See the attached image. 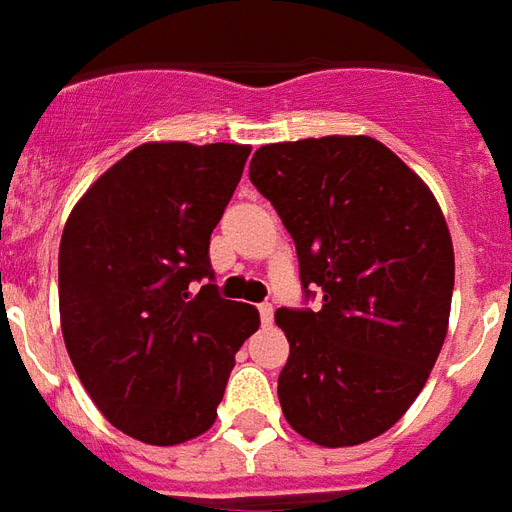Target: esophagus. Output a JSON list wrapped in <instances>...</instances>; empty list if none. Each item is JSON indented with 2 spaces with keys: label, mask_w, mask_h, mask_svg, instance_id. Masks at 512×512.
Here are the masks:
<instances>
[{
  "label": "esophagus",
  "mask_w": 512,
  "mask_h": 512,
  "mask_svg": "<svg viewBox=\"0 0 512 512\" xmlns=\"http://www.w3.org/2000/svg\"><path fill=\"white\" fill-rule=\"evenodd\" d=\"M259 314L264 325H272V320H275V309H272V304H261Z\"/></svg>",
  "instance_id": "obj_1"
}]
</instances>
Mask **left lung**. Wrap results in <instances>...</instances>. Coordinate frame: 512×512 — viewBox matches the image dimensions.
<instances>
[{
    "mask_svg": "<svg viewBox=\"0 0 512 512\" xmlns=\"http://www.w3.org/2000/svg\"><path fill=\"white\" fill-rule=\"evenodd\" d=\"M251 182L298 253L306 298L277 309L290 343L277 380L285 420L320 447L388 431L423 391L447 338L455 251L423 179L372 137L264 145Z\"/></svg>",
    "mask_w": 512,
    "mask_h": 512,
    "instance_id": "8db88e82",
    "label": "left lung"
}]
</instances>
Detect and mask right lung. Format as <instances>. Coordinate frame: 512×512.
<instances>
[{
	"label": "right lung",
	"instance_id": "1",
	"mask_svg": "<svg viewBox=\"0 0 512 512\" xmlns=\"http://www.w3.org/2000/svg\"><path fill=\"white\" fill-rule=\"evenodd\" d=\"M248 153L230 142H145L65 222V349L97 410L145 444L174 447L206 433L235 354L259 330L251 304L219 296L208 259Z\"/></svg>",
	"mask_w": 512,
	"mask_h": 512
}]
</instances>
